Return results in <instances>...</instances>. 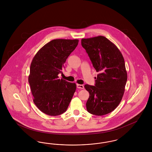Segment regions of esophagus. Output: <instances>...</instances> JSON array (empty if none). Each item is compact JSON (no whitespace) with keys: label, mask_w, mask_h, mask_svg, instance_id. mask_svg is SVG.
I'll use <instances>...</instances> for the list:
<instances>
[{"label":"esophagus","mask_w":152,"mask_h":152,"mask_svg":"<svg viewBox=\"0 0 152 152\" xmlns=\"http://www.w3.org/2000/svg\"><path fill=\"white\" fill-rule=\"evenodd\" d=\"M77 88L79 89H84V87L83 85H81V84H77Z\"/></svg>","instance_id":"obj_1"}]
</instances>
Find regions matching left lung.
I'll return each instance as SVG.
<instances>
[{
    "label": "left lung",
    "mask_w": 152,
    "mask_h": 152,
    "mask_svg": "<svg viewBox=\"0 0 152 152\" xmlns=\"http://www.w3.org/2000/svg\"><path fill=\"white\" fill-rule=\"evenodd\" d=\"M81 45L99 72L94 86H84L89 93L87 111L96 116L108 114L119 105L125 91L128 76L123 55L103 36L82 39Z\"/></svg>",
    "instance_id": "1"
}]
</instances>
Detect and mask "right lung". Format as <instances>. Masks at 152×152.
Returning a JSON list of instances; mask_svg holds the SVG:
<instances>
[{
  "instance_id": "obj_1",
  "label": "right lung",
  "mask_w": 152,
  "mask_h": 152,
  "mask_svg": "<svg viewBox=\"0 0 152 152\" xmlns=\"http://www.w3.org/2000/svg\"><path fill=\"white\" fill-rule=\"evenodd\" d=\"M78 39H54L45 44L33 58L28 82L38 109L50 116L65 112L76 89L75 83L59 79L66 58L75 50Z\"/></svg>"
}]
</instances>
